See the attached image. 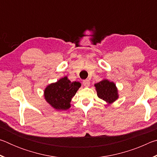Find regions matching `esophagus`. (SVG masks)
<instances>
[{
    "label": "esophagus",
    "instance_id": "esophagus-1",
    "mask_svg": "<svg viewBox=\"0 0 157 157\" xmlns=\"http://www.w3.org/2000/svg\"><path fill=\"white\" fill-rule=\"evenodd\" d=\"M83 84L85 87H88L90 85V81L89 79H85V80L83 81Z\"/></svg>",
    "mask_w": 157,
    "mask_h": 157
}]
</instances>
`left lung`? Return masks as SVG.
I'll return each mask as SVG.
<instances>
[{"mask_svg": "<svg viewBox=\"0 0 157 157\" xmlns=\"http://www.w3.org/2000/svg\"><path fill=\"white\" fill-rule=\"evenodd\" d=\"M94 86L98 96L107 102V105L112 104L118 99V90L113 82L103 79L102 81L95 84Z\"/></svg>", "mask_w": 157, "mask_h": 157, "instance_id": "obj_1", "label": "left lung"}]
</instances>
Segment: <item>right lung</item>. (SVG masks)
<instances>
[{
	"label": "right lung",
	"instance_id": "1",
	"mask_svg": "<svg viewBox=\"0 0 157 157\" xmlns=\"http://www.w3.org/2000/svg\"><path fill=\"white\" fill-rule=\"evenodd\" d=\"M80 86L79 82H71L65 76L48 85L44 91V98L55 110H66L71 107V100Z\"/></svg>",
	"mask_w": 157,
	"mask_h": 157
}]
</instances>
